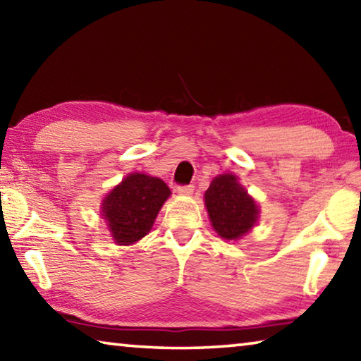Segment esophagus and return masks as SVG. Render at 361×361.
Listing matches in <instances>:
<instances>
[{
  "mask_svg": "<svg viewBox=\"0 0 361 361\" xmlns=\"http://www.w3.org/2000/svg\"><path fill=\"white\" fill-rule=\"evenodd\" d=\"M176 191H178L181 195H191L194 192V186L192 185H181L176 188Z\"/></svg>",
  "mask_w": 361,
  "mask_h": 361,
  "instance_id": "obj_1",
  "label": "esophagus"
}]
</instances>
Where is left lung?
<instances>
[{"label": "left lung", "mask_w": 361, "mask_h": 361, "mask_svg": "<svg viewBox=\"0 0 361 361\" xmlns=\"http://www.w3.org/2000/svg\"><path fill=\"white\" fill-rule=\"evenodd\" d=\"M205 205L213 228L226 240L239 239L253 228L258 207L234 175H219L205 191Z\"/></svg>", "instance_id": "left-lung-1"}]
</instances>
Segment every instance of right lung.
<instances>
[{"label":"right lung","mask_w":361,"mask_h":361,"mask_svg":"<svg viewBox=\"0 0 361 361\" xmlns=\"http://www.w3.org/2000/svg\"><path fill=\"white\" fill-rule=\"evenodd\" d=\"M169 195L170 189L161 178L130 173L122 180L102 207L116 243L130 245L148 234Z\"/></svg>","instance_id":"1"}]
</instances>
